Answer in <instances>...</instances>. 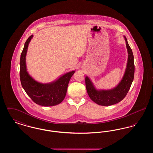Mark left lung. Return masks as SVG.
<instances>
[{
    "label": "left lung",
    "instance_id": "obj_1",
    "mask_svg": "<svg viewBox=\"0 0 153 153\" xmlns=\"http://www.w3.org/2000/svg\"><path fill=\"white\" fill-rule=\"evenodd\" d=\"M124 38L128 52V59L122 79L117 86L110 89H97L90 79L88 76L85 77L88 94L93 102L100 105L108 106L122 101L128 93L134 80L135 72L134 55L127 38L125 36Z\"/></svg>",
    "mask_w": 153,
    "mask_h": 153
}]
</instances>
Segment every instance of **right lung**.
<instances>
[{"label":"right lung","mask_w":153,"mask_h":153,"mask_svg":"<svg viewBox=\"0 0 153 153\" xmlns=\"http://www.w3.org/2000/svg\"><path fill=\"white\" fill-rule=\"evenodd\" d=\"M33 35L26 41L20 58V79L22 87L31 100L37 104L50 107L59 104L65 97L68 85L74 71L66 73L51 82L42 83L33 79L27 71L26 57Z\"/></svg>","instance_id":"add662e5"}]
</instances>
